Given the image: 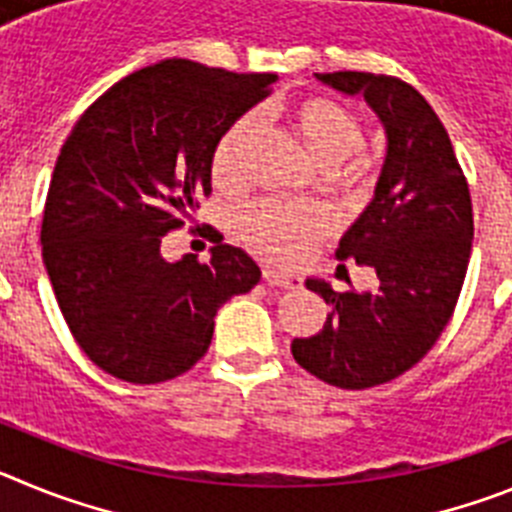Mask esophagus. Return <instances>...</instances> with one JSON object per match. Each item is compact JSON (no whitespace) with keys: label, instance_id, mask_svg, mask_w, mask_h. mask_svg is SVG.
Here are the masks:
<instances>
[{"label":"esophagus","instance_id":"esophagus-1","mask_svg":"<svg viewBox=\"0 0 512 512\" xmlns=\"http://www.w3.org/2000/svg\"><path fill=\"white\" fill-rule=\"evenodd\" d=\"M264 279L274 287H282V289H300L302 287V279L295 277V274H287V271H279V269H264Z\"/></svg>","mask_w":512,"mask_h":512}]
</instances>
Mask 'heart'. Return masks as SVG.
I'll return each instance as SVG.
<instances>
[{"instance_id":"b5f03b06","label":"heart","mask_w":512,"mask_h":512,"mask_svg":"<svg viewBox=\"0 0 512 512\" xmlns=\"http://www.w3.org/2000/svg\"><path fill=\"white\" fill-rule=\"evenodd\" d=\"M284 130L297 146L325 166L333 182L346 192L366 187L372 164L356 148L364 140V128L354 110L330 97H302L279 112ZM251 120H238L220 138L212 156L215 187L238 189L246 179V156L251 148ZM241 241L266 259L295 264L333 233V217L318 205H282L259 202L235 220Z\"/></svg>"}]
</instances>
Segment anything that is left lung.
<instances>
[{"label":"left lung","instance_id":"obj_1","mask_svg":"<svg viewBox=\"0 0 512 512\" xmlns=\"http://www.w3.org/2000/svg\"><path fill=\"white\" fill-rule=\"evenodd\" d=\"M315 76L361 94L387 135L374 200L336 251L341 261L372 266L379 287L336 292L307 279L333 310L320 333L292 341V356L333 387L366 390L418 364L454 315L472 253V197L449 133L418 89L364 71Z\"/></svg>","mask_w":512,"mask_h":512}]
</instances>
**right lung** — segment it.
I'll list each match as a JSON object with an SVG mask.
<instances>
[{"label":"right lung","mask_w":512,"mask_h":512,"mask_svg":"<svg viewBox=\"0 0 512 512\" xmlns=\"http://www.w3.org/2000/svg\"><path fill=\"white\" fill-rule=\"evenodd\" d=\"M277 74L169 58L125 76L61 148L45 200L43 264L81 351L112 377L156 384L207 354L215 315L261 279L241 248L210 261L161 256V241L212 192V156Z\"/></svg>","instance_id":"add662e5"}]
</instances>
